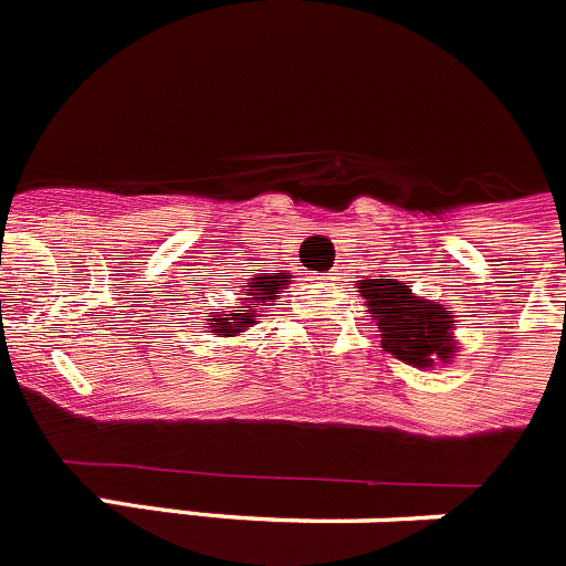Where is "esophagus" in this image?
<instances>
[{"instance_id": "34e87169", "label": "esophagus", "mask_w": 566, "mask_h": 566, "mask_svg": "<svg viewBox=\"0 0 566 566\" xmlns=\"http://www.w3.org/2000/svg\"><path fill=\"white\" fill-rule=\"evenodd\" d=\"M319 280H323V283H332L334 277H332V274H328V277H319Z\"/></svg>"}]
</instances>
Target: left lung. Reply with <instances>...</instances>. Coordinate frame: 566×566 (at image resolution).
I'll list each match as a JSON object with an SVG mask.
<instances>
[{
	"label": "left lung",
	"mask_w": 566,
	"mask_h": 566,
	"mask_svg": "<svg viewBox=\"0 0 566 566\" xmlns=\"http://www.w3.org/2000/svg\"><path fill=\"white\" fill-rule=\"evenodd\" d=\"M363 297L374 314L382 348L417 368H431L433 359H448L457 348L451 339L453 314L431 300L413 297L397 280H365Z\"/></svg>",
	"instance_id": "1"
}]
</instances>
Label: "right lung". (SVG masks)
I'll use <instances>...</instances> for the list:
<instances>
[{
    "label": "right lung",
    "instance_id": "right-lung-1",
    "mask_svg": "<svg viewBox=\"0 0 566 566\" xmlns=\"http://www.w3.org/2000/svg\"><path fill=\"white\" fill-rule=\"evenodd\" d=\"M254 283L249 286V294H258V297H249L252 303L249 306H234V314H214L212 323L209 326L214 328L218 334L223 337H234L238 332L249 328L254 323V314L252 308L260 306L263 300H277L280 297V289H286L289 283V274H266V277H252Z\"/></svg>",
    "mask_w": 566,
    "mask_h": 566
}]
</instances>
